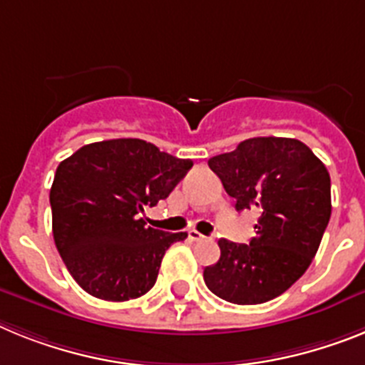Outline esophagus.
Masks as SVG:
<instances>
[{"instance_id": "1", "label": "esophagus", "mask_w": 365, "mask_h": 365, "mask_svg": "<svg viewBox=\"0 0 365 365\" xmlns=\"http://www.w3.org/2000/svg\"><path fill=\"white\" fill-rule=\"evenodd\" d=\"M187 235H189V240H191V242H200V240L205 239V237L202 235V233H198L196 230H189V233H187Z\"/></svg>"}]
</instances>
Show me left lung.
I'll list each match as a JSON object with an SVG mask.
<instances>
[{
    "label": "left lung",
    "mask_w": 365,
    "mask_h": 365,
    "mask_svg": "<svg viewBox=\"0 0 365 365\" xmlns=\"http://www.w3.org/2000/svg\"><path fill=\"white\" fill-rule=\"evenodd\" d=\"M235 209L259 213L250 244L220 239V259L204 270L207 288L235 305L287 292L314 259L331 218V176L305 143L246 139L207 161Z\"/></svg>",
    "instance_id": "obj_1"
}]
</instances>
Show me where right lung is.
<instances>
[{
  "mask_svg": "<svg viewBox=\"0 0 365 365\" xmlns=\"http://www.w3.org/2000/svg\"><path fill=\"white\" fill-rule=\"evenodd\" d=\"M191 167L132 138L84 145L58 165L49 192L53 237L82 290L128 301L154 287L165 252L187 233L148 227L145 207L167 198Z\"/></svg>",
  "mask_w": 365,
  "mask_h": 365,
  "instance_id": "obj_1",
  "label": "right lung"
}]
</instances>
